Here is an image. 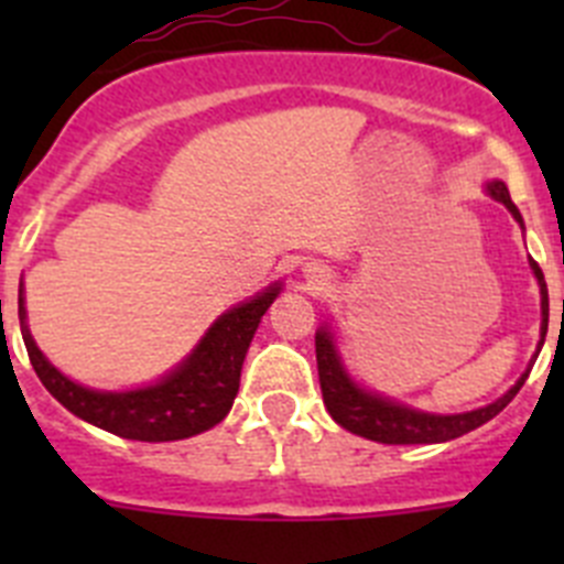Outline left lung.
<instances>
[{"label": "left lung", "mask_w": 564, "mask_h": 564, "mask_svg": "<svg viewBox=\"0 0 564 564\" xmlns=\"http://www.w3.org/2000/svg\"><path fill=\"white\" fill-rule=\"evenodd\" d=\"M488 194L500 200L508 212L514 214L517 223H522L520 212L508 197L506 183L495 181L488 183ZM531 268H534V276L540 282L542 291V341H545L547 333V288L545 276H542V268L531 259ZM540 341V344H542ZM316 364H318V383H322V398H325L327 412L333 415V421L338 426H344L352 435H361L367 441L378 443H392V446H406V443H443L455 441V437L466 435V432L477 430L486 421L502 412L511 403V398L520 392V387L525 383L528 372L520 381L511 387L502 398H497L495 403H488L482 410L463 412V415H430V412H417L410 406H401L395 401H387L381 395H372V392L361 390L358 383L350 381V376L344 372L341 358L336 352V344L333 336L327 333V327L316 333Z\"/></svg>", "instance_id": "8db88e82"}]
</instances>
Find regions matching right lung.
<instances>
[{"mask_svg": "<svg viewBox=\"0 0 564 564\" xmlns=\"http://www.w3.org/2000/svg\"><path fill=\"white\" fill-rule=\"evenodd\" d=\"M276 293L279 285H273L246 305L228 311L214 322L206 338L197 344V350L172 376L147 390L132 392H96L64 378L42 356L24 327L22 299H19V318H22V338L30 364L39 381L62 406L118 437L161 443L200 435L228 415L239 390V370L246 361L248 344Z\"/></svg>", "mask_w": 564, "mask_h": 564, "instance_id": "1", "label": "right lung"}]
</instances>
